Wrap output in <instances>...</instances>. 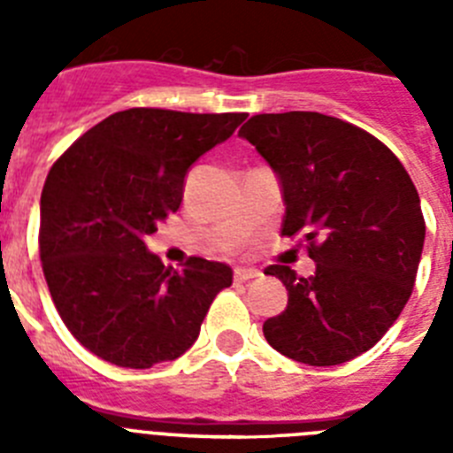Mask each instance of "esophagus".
Listing matches in <instances>:
<instances>
[{
  "instance_id": "obj_1",
  "label": "esophagus",
  "mask_w": 453,
  "mask_h": 453,
  "mask_svg": "<svg viewBox=\"0 0 453 453\" xmlns=\"http://www.w3.org/2000/svg\"><path fill=\"white\" fill-rule=\"evenodd\" d=\"M261 276V272L254 270V267H238V270L234 272V279L235 283H245V281H251V279H258Z\"/></svg>"
}]
</instances>
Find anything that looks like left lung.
Masks as SVG:
<instances>
[{
  "label": "left lung",
  "mask_w": 453,
  "mask_h": 453,
  "mask_svg": "<svg viewBox=\"0 0 453 453\" xmlns=\"http://www.w3.org/2000/svg\"><path fill=\"white\" fill-rule=\"evenodd\" d=\"M281 181V235L303 238L313 276L265 267L288 290L265 340L292 361L340 365L374 347L406 306L424 247L419 195L381 140L311 111L254 115L240 129Z\"/></svg>",
  "instance_id": "obj_1"
}]
</instances>
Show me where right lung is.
I'll list each match as a JSON object with an SVG mask.
<instances>
[{
    "mask_svg": "<svg viewBox=\"0 0 453 453\" xmlns=\"http://www.w3.org/2000/svg\"><path fill=\"white\" fill-rule=\"evenodd\" d=\"M245 113L129 108L108 115L51 165L40 197V261L70 334L104 361L147 370L197 340L229 265L190 256L181 270L145 238L177 213L199 156Z\"/></svg>",
    "mask_w": 453,
    "mask_h": 453,
    "instance_id": "add662e5",
    "label": "right lung"
}]
</instances>
